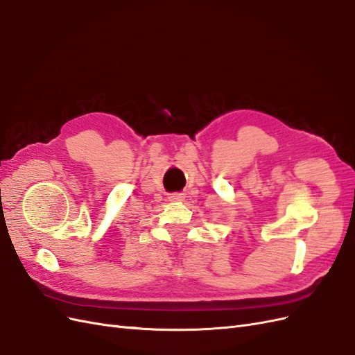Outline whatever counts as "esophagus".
<instances>
[{
    "instance_id": "obj_1",
    "label": "esophagus",
    "mask_w": 355,
    "mask_h": 355,
    "mask_svg": "<svg viewBox=\"0 0 355 355\" xmlns=\"http://www.w3.org/2000/svg\"><path fill=\"white\" fill-rule=\"evenodd\" d=\"M168 200L170 201H182L184 200V194H182V192H173V194L168 196Z\"/></svg>"
}]
</instances>
